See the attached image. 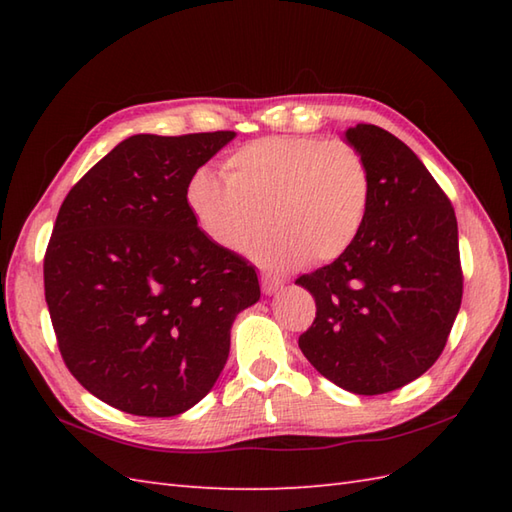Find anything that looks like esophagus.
I'll use <instances>...</instances> for the list:
<instances>
[{"label":"esophagus","mask_w":512,"mask_h":512,"mask_svg":"<svg viewBox=\"0 0 512 512\" xmlns=\"http://www.w3.org/2000/svg\"><path fill=\"white\" fill-rule=\"evenodd\" d=\"M281 288H284V284H281L279 279H275V277H262L264 295H275V292H279Z\"/></svg>","instance_id":"34e87169"}]
</instances>
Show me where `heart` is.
<instances>
[{
	"instance_id": "b5f03b06",
	"label": "heart",
	"mask_w": 512,
	"mask_h": 512,
	"mask_svg": "<svg viewBox=\"0 0 512 512\" xmlns=\"http://www.w3.org/2000/svg\"><path fill=\"white\" fill-rule=\"evenodd\" d=\"M224 180L209 169L193 173L189 209L204 235L257 264L284 270L334 262L361 235L372 202V176L361 151L343 140L268 136L224 160Z\"/></svg>"
}]
</instances>
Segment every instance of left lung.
<instances>
[{
	"label": "left lung",
	"mask_w": 512,
	"mask_h": 512,
	"mask_svg": "<svg viewBox=\"0 0 512 512\" xmlns=\"http://www.w3.org/2000/svg\"><path fill=\"white\" fill-rule=\"evenodd\" d=\"M343 140L367 160L372 202L352 248L297 279L317 301L299 347L334 385L376 396L422 376L447 345L462 303L458 220L394 134L356 125Z\"/></svg>",
	"instance_id": "left-lung-1"
}]
</instances>
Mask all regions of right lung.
<instances>
[{
  "mask_svg": "<svg viewBox=\"0 0 512 512\" xmlns=\"http://www.w3.org/2000/svg\"><path fill=\"white\" fill-rule=\"evenodd\" d=\"M235 132L136 134L63 200L43 286L65 365L99 400L169 418L220 378L231 328L259 301L255 268L211 242L189 209L193 173Z\"/></svg>",
  "mask_w": 512,
  "mask_h": 512,
  "instance_id": "1",
  "label": "right lung"
}]
</instances>
